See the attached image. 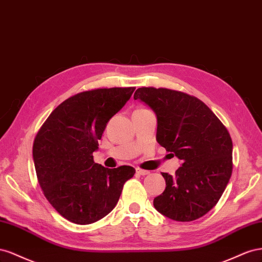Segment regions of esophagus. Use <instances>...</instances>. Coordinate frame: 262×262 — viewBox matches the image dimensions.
I'll use <instances>...</instances> for the list:
<instances>
[{
  "mask_svg": "<svg viewBox=\"0 0 262 262\" xmlns=\"http://www.w3.org/2000/svg\"><path fill=\"white\" fill-rule=\"evenodd\" d=\"M136 173H138L140 176H147V174H149V171L143 170V169H140V168H136Z\"/></svg>",
  "mask_w": 262,
  "mask_h": 262,
  "instance_id": "obj_1",
  "label": "esophagus"
}]
</instances>
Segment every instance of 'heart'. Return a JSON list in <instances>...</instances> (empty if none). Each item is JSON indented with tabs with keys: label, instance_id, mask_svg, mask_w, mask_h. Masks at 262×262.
Masks as SVG:
<instances>
[{
	"label": "heart",
	"instance_id": "heart-1",
	"mask_svg": "<svg viewBox=\"0 0 262 262\" xmlns=\"http://www.w3.org/2000/svg\"><path fill=\"white\" fill-rule=\"evenodd\" d=\"M143 110H145V108H139V110H136V111H143Z\"/></svg>",
	"mask_w": 262,
	"mask_h": 262
}]
</instances>
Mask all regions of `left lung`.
<instances>
[{"instance_id":"8db88e82","label":"left lung","mask_w":262,"mask_h":262,"mask_svg":"<svg viewBox=\"0 0 262 262\" xmlns=\"http://www.w3.org/2000/svg\"><path fill=\"white\" fill-rule=\"evenodd\" d=\"M134 99L157 115L156 139L182 161L174 176L162 172L166 189L155 198L157 211L178 222L210 212L233 171V141L207 105L195 96L163 88H139Z\"/></svg>"}]
</instances>
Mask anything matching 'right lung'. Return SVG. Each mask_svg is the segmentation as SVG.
Instances as JSON below:
<instances>
[{
    "label": "right lung",
    "instance_id": "right-lung-1",
    "mask_svg": "<svg viewBox=\"0 0 262 262\" xmlns=\"http://www.w3.org/2000/svg\"><path fill=\"white\" fill-rule=\"evenodd\" d=\"M135 88L95 89L58 105L37 133L33 159L38 183L51 206L66 220L88 225L117 204L135 169L104 168L93 160L110 119Z\"/></svg>",
    "mask_w": 262,
    "mask_h": 262
}]
</instances>
